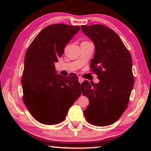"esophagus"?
<instances>
[{
  "label": "esophagus",
  "mask_w": 151,
  "mask_h": 151,
  "mask_svg": "<svg viewBox=\"0 0 151 151\" xmlns=\"http://www.w3.org/2000/svg\"><path fill=\"white\" fill-rule=\"evenodd\" d=\"M83 81H84V80H83V78H82L81 77H78V82H79L80 84H81V83H82Z\"/></svg>",
  "instance_id": "34e87169"
}]
</instances>
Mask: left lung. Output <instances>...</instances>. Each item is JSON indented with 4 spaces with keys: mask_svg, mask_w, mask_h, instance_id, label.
Masks as SVG:
<instances>
[{
    "mask_svg": "<svg viewBox=\"0 0 151 151\" xmlns=\"http://www.w3.org/2000/svg\"><path fill=\"white\" fill-rule=\"evenodd\" d=\"M81 29L95 45L91 68L99 80L95 85L88 81L81 84L82 93L89 101L84 115L89 123L108 126L119 119L129 104L134 83L132 58L119 36L110 28L93 24L82 25Z\"/></svg>",
    "mask_w": 151,
    "mask_h": 151,
    "instance_id": "1",
    "label": "left lung"
}]
</instances>
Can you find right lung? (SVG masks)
Here are the masks:
<instances>
[{
  "label": "right lung",
  "instance_id": "obj_1",
  "mask_svg": "<svg viewBox=\"0 0 151 151\" xmlns=\"http://www.w3.org/2000/svg\"><path fill=\"white\" fill-rule=\"evenodd\" d=\"M80 29L65 24L48 26L34 38L25 54L21 81L24 103L41 123H61L81 95L77 76L56 75L54 65Z\"/></svg>",
  "mask_w": 151,
  "mask_h": 151
}]
</instances>
